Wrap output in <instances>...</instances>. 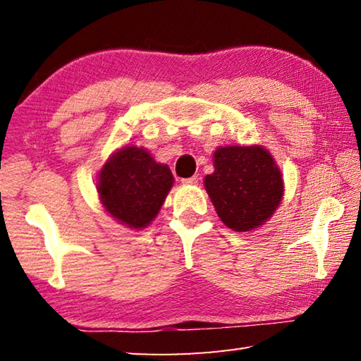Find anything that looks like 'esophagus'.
Returning <instances> with one entry per match:
<instances>
[{
  "instance_id": "34e87169",
  "label": "esophagus",
  "mask_w": 361,
  "mask_h": 361,
  "mask_svg": "<svg viewBox=\"0 0 361 361\" xmlns=\"http://www.w3.org/2000/svg\"><path fill=\"white\" fill-rule=\"evenodd\" d=\"M181 181L185 183V185H195V183L199 181V176L194 175V176H189V178H183Z\"/></svg>"
}]
</instances>
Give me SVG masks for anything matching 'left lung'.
Masks as SVG:
<instances>
[{"instance_id":"8db88e82","label":"left lung","mask_w":361,"mask_h":361,"mask_svg":"<svg viewBox=\"0 0 361 361\" xmlns=\"http://www.w3.org/2000/svg\"><path fill=\"white\" fill-rule=\"evenodd\" d=\"M215 172L204 185L218 216L229 229L253 231L274 215L283 199V178L266 148L221 146L213 154Z\"/></svg>"}]
</instances>
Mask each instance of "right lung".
I'll return each mask as SVG.
<instances>
[{"label": "right lung", "mask_w": 361, "mask_h": 361, "mask_svg": "<svg viewBox=\"0 0 361 361\" xmlns=\"http://www.w3.org/2000/svg\"><path fill=\"white\" fill-rule=\"evenodd\" d=\"M173 175L148 151L124 146L102 167L97 191L102 205L114 219L130 229H143L161 210Z\"/></svg>", "instance_id": "right-lung-1"}]
</instances>
